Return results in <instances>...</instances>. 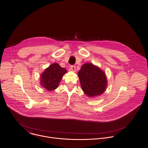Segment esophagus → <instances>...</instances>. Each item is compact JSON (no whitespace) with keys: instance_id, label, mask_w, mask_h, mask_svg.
I'll return each mask as SVG.
<instances>
[{"instance_id":"obj_1","label":"esophagus","mask_w":148,"mask_h":148,"mask_svg":"<svg viewBox=\"0 0 148 148\" xmlns=\"http://www.w3.org/2000/svg\"><path fill=\"white\" fill-rule=\"evenodd\" d=\"M71 71H75V70H76V67H75V66H74V65H71Z\"/></svg>"}]
</instances>
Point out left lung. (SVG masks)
Listing matches in <instances>:
<instances>
[{
	"mask_svg": "<svg viewBox=\"0 0 148 148\" xmlns=\"http://www.w3.org/2000/svg\"><path fill=\"white\" fill-rule=\"evenodd\" d=\"M82 89L89 97L99 95L106 90L107 80L106 74L92 64H84L78 72Z\"/></svg>",
	"mask_w": 148,
	"mask_h": 148,
	"instance_id": "1",
	"label": "left lung"
}]
</instances>
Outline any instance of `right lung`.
Listing matches in <instances>:
<instances>
[{
  "label": "right lung",
  "mask_w": 148,
  "mask_h": 148,
  "mask_svg": "<svg viewBox=\"0 0 148 148\" xmlns=\"http://www.w3.org/2000/svg\"><path fill=\"white\" fill-rule=\"evenodd\" d=\"M66 71L65 68L60 66L58 64H51L42 74L41 85L49 91L56 89Z\"/></svg>",
  "instance_id": "add662e5"
}]
</instances>
